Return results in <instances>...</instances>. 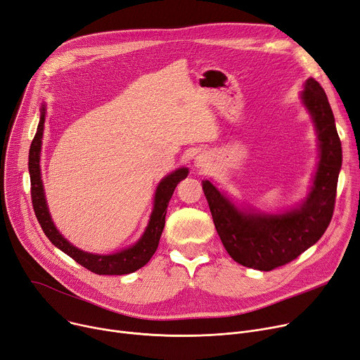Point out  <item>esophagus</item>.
Listing matches in <instances>:
<instances>
[{"label":"esophagus","mask_w":360,"mask_h":360,"mask_svg":"<svg viewBox=\"0 0 360 360\" xmlns=\"http://www.w3.org/2000/svg\"><path fill=\"white\" fill-rule=\"evenodd\" d=\"M195 163H197L198 167H202V166H204V159H202V156H198V158L195 159Z\"/></svg>","instance_id":"34e87169"}]
</instances>
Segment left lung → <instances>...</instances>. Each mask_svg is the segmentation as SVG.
I'll return each instance as SVG.
<instances>
[{
    "mask_svg": "<svg viewBox=\"0 0 360 360\" xmlns=\"http://www.w3.org/2000/svg\"><path fill=\"white\" fill-rule=\"evenodd\" d=\"M299 98L318 140L316 170L304 201L288 210L266 213L238 205L213 182L202 181L223 247L236 262L259 271L285 266L311 248L327 231L334 212L343 155L333 110L324 89L314 79L305 82Z\"/></svg>",
    "mask_w": 360,
    "mask_h": 360,
    "instance_id": "1",
    "label": "left lung"
}]
</instances>
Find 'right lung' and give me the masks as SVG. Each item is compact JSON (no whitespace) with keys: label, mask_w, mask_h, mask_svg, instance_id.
Returning a JSON list of instances; mask_svg holds the SVG:
<instances>
[{"label":"right lung","mask_w":360,"mask_h":360,"mask_svg":"<svg viewBox=\"0 0 360 360\" xmlns=\"http://www.w3.org/2000/svg\"><path fill=\"white\" fill-rule=\"evenodd\" d=\"M45 113H46V105L42 103L39 124H37L36 134L30 144V151H29L32 204H33V210L37 217V221H39L44 233L48 236V239L55 245L56 248L65 252L68 257H71L75 262H79L84 269L96 274L121 276V274L134 273L139 269L144 267L158 250V245L165 228L167 204L170 198H172L176 185L188 176V167H179L174 170V172H170L159 182L155 193L153 210H151L148 224L146 231L143 232V235L140 236V239L134 245H129V247L113 254L86 252L77 247H74L71 242H68L60 233V231L56 229V226L48 209L42 175H41V150H42V139H44V128H45Z\"/></svg>","instance_id":"right-lung-1"}]
</instances>
